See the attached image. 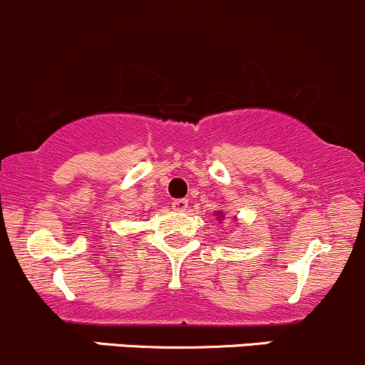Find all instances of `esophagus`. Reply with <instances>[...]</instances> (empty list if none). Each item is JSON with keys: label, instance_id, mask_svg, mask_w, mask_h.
Masks as SVG:
<instances>
[{"label": "esophagus", "instance_id": "obj_1", "mask_svg": "<svg viewBox=\"0 0 365 365\" xmlns=\"http://www.w3.org/2000/svg\"><path fill=\"white\" fill-rule=\"evenodd\" d=\"M187 207V200L186 198H179V200H174L172 202V209L178 210V212H184Z\"/></svg>", "mask_w": 365, "mask_h": 365}]
</instances>
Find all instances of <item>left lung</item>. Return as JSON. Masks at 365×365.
<instances>
[{"mask_svg": "<svg viewBox=\"0 0 365 365\" xmlns=\"http://www.w3.org/2000/svg\"><path fill=\"white\" fill-rule=\"evenodd\" d=\"M216 217H217V221H220V223H223V220H225V212L223 210H216Z\"/></svg>", "mask_w": 365, "mask_h": 365, "instance_id": "1", "label": "left lung"}]
</instances>
